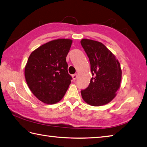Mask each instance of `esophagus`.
<instances>
[{
	"instance_id": "1",
	"label": "esophagus",
	"mask_w": 147,
	"mask_h": 147,
	"mask_svg": "<svg viewBox=\"0 0 147 147\" xmlns=\"http://www.w3.org/2000/svg\"><path fill=\"white\" fill-rule=\"evenodd\" d=\"M77 74H74V75H73V76H72V78H73V80H76V79H77Z\"/></svg>"
}]
</instances>
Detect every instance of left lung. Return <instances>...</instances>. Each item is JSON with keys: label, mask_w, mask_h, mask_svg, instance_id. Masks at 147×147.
Segmentation results:
<instances>
[{"label": "left lung", "mask_w": 147, "mask_h": 147, "mask_svg": "<svg viewBox=\"0 0 147 147\" xmlns=\"http://www.w3.org/2000/svg\"><path fill=\"white\" fill-rule=\"evenodd\" d=\"M80 43L91 64L92 77L89 86L81 91L82 98L91 106L110 102L121 87L122 70L115 56L100 42L83 38Z\"/></svg>", "instance_id": "obj_1"}]
</instances>
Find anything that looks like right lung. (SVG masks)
Segmentation results:
<instances>
[{
    "instance_id": "obj_1",
    "label": "right lung",
    "mask_w": 147,
    "mask_h": 147,
    "mask_svg": "<svg viewBox=\"0 0 147 147\" xmlns=\"http://www.w3.org/2000/svg\"><path fill=\"white\" fill-rule=\"evenodd\" d=\"M72 40L58 38L42 45L33 51L25 68L29 89L46 104H55L63 98L71 83L66 61Z\"/></svg>"
}]
</instances>
